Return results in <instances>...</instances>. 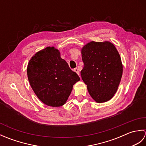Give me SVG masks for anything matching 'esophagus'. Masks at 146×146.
Returning <instances> with one entry per match:
<instances>
[{
	"label": "esophagus",
	"mask_w": 146,
	"mask_h": 146,
	"mask_svg": "<svg viewBox=\"0 0 146 146\" xmlns=\"http://www.w3.org/2000/svg\"><path fill=\"white\" fill-rule=\"evenodd\" d=\"M73 71H75V72H76L77 74H78V75H80V73H79V71H78V68H75V69H74V70H73Z\"/></svg>",
	"instance_id": "34e87169"
}]
</instances>
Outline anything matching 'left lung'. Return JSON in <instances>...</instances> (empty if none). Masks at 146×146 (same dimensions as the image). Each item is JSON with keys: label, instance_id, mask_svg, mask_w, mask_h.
Returning a JSON list of instances; mask_svg holds the SVG:
<instances>
[{"label": "left lung", "instance_id": "8db88e82", "mask_svg": "<svg viewBox=\"0 0 146 146\" xmlns=\"http://www.w3.org/2000/svg\"><path fill=\"white\" fill-rule=\"evenodd\" d=\"M84 66L83 81L89 94L97 103L112 98L119 88L123 73L120 56L112 43L90 41L81 49Z\"/></svg>", "mask_w": 146, "mask_h": 146}]
</instances>
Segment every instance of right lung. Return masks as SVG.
I'll return each mask as SVG.
<instances>
[{"instance_id":"add662e5","label":"right lung","mask_w":146,"mask_h":146,"mask_svg":"<svg viewBox=\"0 0 146 146\" xmlns=\"http://www.w3.org/2000/svg\"><path fill=\"white\" fill-rule=\"evenodd\" d=\"M27 74L37 97L52 107L66 104L73 85L80 80L54 46L46 47L33 56L27 64Z\"/></svg>"}]
</instances>
